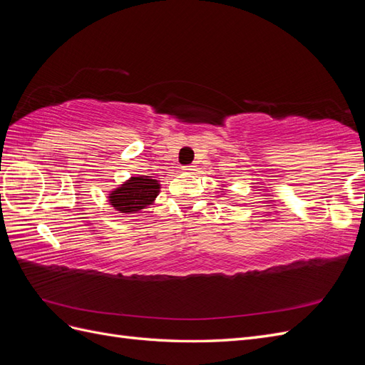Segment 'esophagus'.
I'll return each instance as SVG.
<instances>
[{"instance_id": "1", "label": "esophagus", "mask_w": 365, "mask_h": 365, "mask_svg": "<svg viewBox=\"0 0 365 365\" xmlns=\"http://www.w3.org/2000/svg\"><path fill=\"white\" fill-rule=\"evenodd\" d=\"M195 168H196V165H193V164H190V165H184V168H182V172H185V173H190V172H193V170H195Z\"/></svg>"}]
</instances>
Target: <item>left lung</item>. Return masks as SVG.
<instances>
[{
  "mask_svg": "<svg viewBox=\"0 0 365 365\" xmlns=\"http://www.w3.org/2000/svg\"><path fill=\"white\" fill-rule=\"evenodd\" d=\"M220 192H225V190H224V189H220ZM220 195H224V193H220Z\"/></svg>",
  "mask_w": 365,
  "mask_h": 365,
  "instance_id": "obj_1",
  "label": "left lung"
}]
</instances>
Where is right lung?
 <instances>
[{
	"label": "right lung",
	"instance_id": "add662e5",
	"mask_svg": "<svg viewBox=\"0 0 365 365\" xmlns=\"http://www.w3.org/2000/svg\"><path fill=\"white\" fill-rule=\"evenodd\" d=\"M160 189V181L153 180L152 176H130L123 184L117 185L115 189L109 192L106 197L109 205L114 207L118 213L132 215L153 205Z\"/></svg>",
	"mask_w": 365,
	"mask_h": 365
}]
</instances>
